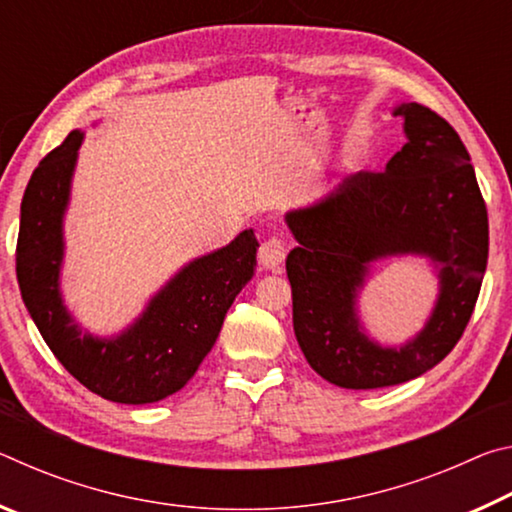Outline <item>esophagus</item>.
<instances>
[{"instance_id":"1","label":"esophagus","mask_w":512,"mask_h":512,"mask_svg":"<svg viewBox=\"0 0 512 512\" xmlns=\"http://www.w3.org/2000/svg\"><path fill=\"white\" fill-rule=\"evenodd\" d=\"M287 253H289L287 241H284L280 235H273L259 246V262H262V266L268 268V271H280L284 259H287Z\"/></svg>"}]
</instances>
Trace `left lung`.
<instances>
[{"label":"left lung","instance_id":"8db88e82","mask_svg":"<svg viewBox=\"0 0 512 512\" xmlns=\"http://www.w3.org/2000/svg\"><path fill=\"white\" fill-rule=\"evenodd\" d=\"M406 144L381 173L359 171L314 205L287 212L298 246L287 257L293 332L329 384L395 386L443 361L465 332L488 264V212L461 137L420 103L393 110ZM420 254L437 268L439 298L400 349L372 342L356 311L369 266Z\"/></svg>","mask_w":512,"mask_h":512}]
</instances>
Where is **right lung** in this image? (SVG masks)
I'll list each match as a JSON object with an SVG mask.
<instances>
[{
	"mask_svg": "<svg viewBox=\"0 0 512 512\" xmlns=\"http://www.w3.org/2000/svg\"><path fill=\"white\" fill-rule=\"evenodd\" d=\"M83 131L42 158L27 185L17 235V282L33 323L69 375L103 400L151 404L180 391L216 343L223 318L257 266L253 230L194 262L164 284L124 332H83L60 293L63 219Z\"/></svg>",
	"mask_w": 512,
	"mask_h": 512,
	"instance_id": "add662e5",
	"label": "right lung"
}]
</instances>
